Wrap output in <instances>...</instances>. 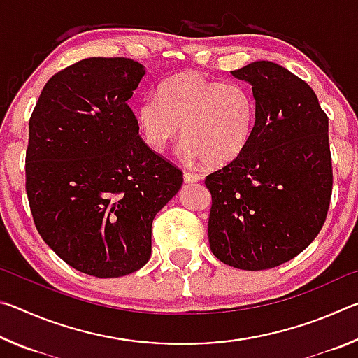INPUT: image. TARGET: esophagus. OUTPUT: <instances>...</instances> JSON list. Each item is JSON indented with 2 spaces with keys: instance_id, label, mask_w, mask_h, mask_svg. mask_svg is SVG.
<instances>
[{
  "instance_id": "esophagus-1",
  "label": "esophagus",
  "mask_w": 358,
  "mask_h": 358,
  "mask_svg": "<svg viewBox=\"0 0 358 358\" xmlns=\"http://www.w3.org/2000/svg\"><path fill=\"white\" fill-rule=\"evenodd\" d=\"M201 180H202V175L185 172V183H196V181H201Z\"/></svg>"
}]
</instances>
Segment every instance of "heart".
<instances>
[{
  "instance_id": "obj_1",
  "label": "heart",
  "mask_w": 358,
  "mask_h": 358,
  "mask_svg": "<svg viewBox=\"0 0 358 358\" xmlns=\"http://www.w3.org/2000/svg\"><path fill=\"white\" fill-rule=\"evenodd\" d=\"M257 107L252 93L241 83H224L186 71L162 82L156 98L136 108L143 142L164 151L183 124V155L220 167L237 159L256 131Z\"/></svg>"
}]
</instances>
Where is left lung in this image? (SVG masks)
I'll list each match as a JSON object with an SVG mask.
<instances>
[{"mask_svg": "<svg viewBox=\"0 0 358 358\" xmlns=\"http://www.w3.org/2000/svg\"><path fill=\"white\" fill-rule=\"evenodd\" d=\"M232 76L252 87L256 131L237 159L205 178L208 240L221 262L257 271L294 259L324 226L329 118L310 85L280 64L254 62Z\"/></svg>", "mask_w": 358, "mask_h": 358, "instance_id": "1", "label": "left lung"}]
</instances>
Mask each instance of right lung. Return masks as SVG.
Returning a JSON list of instances; mask_svg holds the SVG:
<instances>
[{"label":"right lung","instance_id":"obj_1","mask_svg":"<svg viewBox=\"0 0 358 358\" xmlns=\"http://www.w3.org/2000/svg\"><path fill=\"white\" fill-rule=\"evenodd\" d=\"M87 58L45 83L29 118L27 194L42 240L82 273L118 278L151 256V224L183 172L156 155L128 106L145 76Z\"/></svg>","mask_w":358,"mask_h":358}]
</instances>
